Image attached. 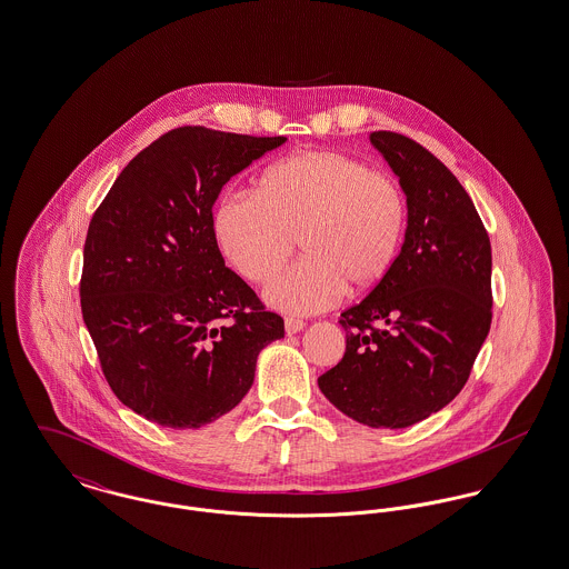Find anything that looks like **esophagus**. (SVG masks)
Instances as JSON below:
<instances>
[{"instance_id":"1","label":"esophagus","mask_w":569,"mask_h":569,"mask_svg":"<svg viewBox=\"0 0 569 569\" xmlns=\"http://www.w3.org/2000/svg\"><path fill=\"white\" fill-rule=\"evenodd\" d=\"M305 322L298 318H286V332L288 335H297L300 330H305Z\"/></svg>"}]
</instances>
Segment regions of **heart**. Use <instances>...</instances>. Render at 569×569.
<instances>
[{
    "label": "heart",
    "instance_id": "b5f03b06",
    "mask_svg": "<svg viewBox=\"0 0 569 569\" xmlns=\"http://www.w3.org/2000/svg\"><path fill=\"white\" fill-rule=\"evenodd\" d=\"M406 193L399 181L341 151H302L262 174L258 196L232 191L217 202L213 234L223 258L244 279L279 272L264 300L286 313H320L346 290L367 295L395 269L406 237Z\"/></svg>",
    "mask_w": 569,
    "mask_h": 569
}]
</instances>
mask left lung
<instances>
[{
	"label": "left lung",
	"mask_w": 569,
	"mask_h": 569,
	"mask_svg": "<svg viewBox=\"0 0 569 569\" xmlns=\"http://www.w3.org/2000/svg\"><path fill=\"white\" fill-rule=\"evenodd\" d=\"M407 196L390 277L341 313L346 353L318 386L360 425L406 429L467 383L492 320L490 241L459 179L416 140L373 132Z\"/></svg>",
	"instance_id": "1"
}]
</instances>
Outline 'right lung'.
Instances as JSON below:
<instances>
[{
	"label": "right lung",
	"instance_id": "obj_1",
	"mask_svg": "<svg viewBox=\"0 0 569 569\" xmlns=\"http://www.w3.org/2000/svg\"><path fill=\"white\" fill-rule=\"evenodd\" d=\"M283 136L183 126L128 163L91 217L82 320L112 392L168 429H200L243 401L281 316L221 258V188Z\"/></svg>",
	"mask_w": 569,
	"mask_h": 569
}]
</instances>
